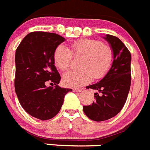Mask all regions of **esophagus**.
<instances>
[{
    "label": "esophagus",
    "mask_w": 150,
    "mask_h": 150,
    "mask_svg": "<svg viewBox=\"0 0 150 150\" xmlns=\"http://www.w3.org/2000/svg\"><path fill=\"white\" fill-rule=\"evenodd\" d=\"M83 89L82 88H74L73 91H76V92H81L82 91Z\"/></svg>",
    "instance_id": "obj_1"
}]
</instances>
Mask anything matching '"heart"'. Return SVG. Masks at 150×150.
<instances>
[{
	"label": "heart",
	"mask_w": 150,
	"mask_h": 150,
	"mask_svg": "<svg viewBox=\"0 0 150 150\" xmlns=\"http://www.w3.org/2000/svg\"><path fill=\"white\" fill-rule=\"evenodd\" d=\"M69 49L63 45L57 46L53 52V61L62 71L69 69L72 59L82 56L78 64V70H70L64 74L63 83L68 87H77L98 80L105 76L110 68L113 57L112 50L101 41L81 39L72 42Z\"/></svg>",
	"instance_id": "obj_1"
}]
</instances>
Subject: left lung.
Returning a JSON list of instances; mask_svg holds the SVG:
<instances>
[{"label":"left lung","mask_w":150,"mask_h":150,"mask_svg":"<svg viewBox=\"0 0 150 150\" xmlns=\"http://www.w3.org/2000/svg\"><path fill=\"white\" fill-rule=\"evenodd\" d=\"M111 46L114 61L105 76L86 88L96 90L95 100L83 107L86 115L93 121L109 120L121 111L127 100L131 84V55L124 43L117 36L107 34L105 37Z\"/></svg>","instance_id":"8db88e82"}]
</instances>
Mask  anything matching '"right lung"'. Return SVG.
I'll return each mask as SVG.
<instances>
[{
    "mask_svg": "<svg viewBox=\"0 0 150 150\" xmlns=\"http://www.w3.org/2000/svg\"><path fill=\"white\" fill-rule=\"evenodd\" d=\"M65 39L57 33L33 31L25 36L15 53L14 88L22 107L41 120L53 118L70 88H61L53 52ZM50 84L52 87H48Z\"/></svg>",
    "mask_w": 150,
    "mask_h": 150,
    "instance_id": "1",
    "label": "right lung"
}]
</instances>
